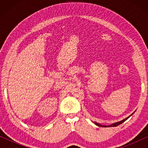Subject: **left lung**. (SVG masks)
<instances>
[{"label":"left lung","instance_id":"1","mask_svg":"<svg viewBox=\"0 0 148 148\" xmlns=\"http://www.w3.org/2000/svg\"><path fill=\"white\" fill-rule=\"evenodd\" d=\"M132 115V114H131ZM131 116V115L129 116H128L127 117V118H126L125 119H124V120H123V121H119V122H117V123H113V124H112V125H108V126H106V125H100V124H99V123H97L96 122H94V123L95 124H96V125H98V126H99V127H116V126H118V125H121V123H123V122H125V121L127 120V119H128L129 117Z\"/></svg>","mask_w":148,"mask_h":148}]
</instances>
